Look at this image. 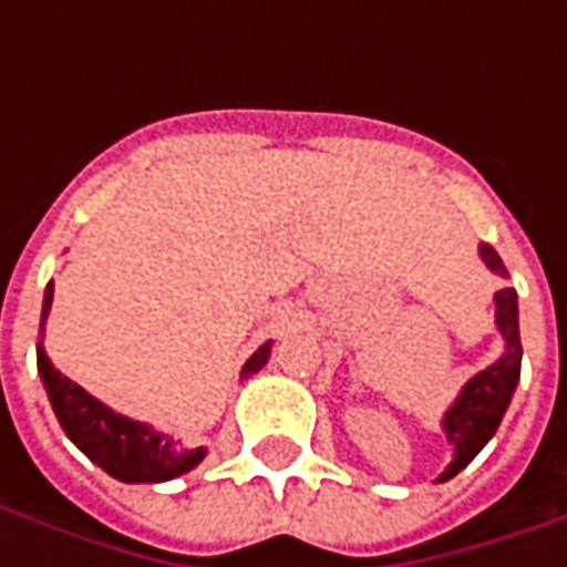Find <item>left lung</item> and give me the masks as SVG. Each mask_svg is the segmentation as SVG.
<instances>
[{
  "label": "left lung",
  "mask_w": 567,
  "mask_h": 567,
  "mask_svg": "<svg viewBox=\"0 0 567 567\" xmlns=\"http://www.w3.org/2000/svg\"><path fill=\"white\" fill-rule=\"evenodd\" d=\"M480 255L486 260L488 267L501 276H507L504 264H501L498 251L492 246H480ZM495 303H498V328L507 340V352L486 368L483 373H476L474 380L464 385V392L458 394V401L452 404V410L443 419V427H446V437L455 446V458L446 467V474L440 480H450L462 467L471 464L476 452L486 446L492 434L498 431L501 416L511 404L513 389H516V380H519V358H523V343H519V319H516V291L513 288H501L495 295Z\"/></svg>",
  "instance_id": "8db88e82"
}]
</instances>
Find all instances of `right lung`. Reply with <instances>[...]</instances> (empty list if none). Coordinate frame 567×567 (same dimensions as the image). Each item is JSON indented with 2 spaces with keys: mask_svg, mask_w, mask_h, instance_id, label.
I'll use <instances>...</instances> for the list:
<instances>
[{
  "mask_svg": "<svg viewBox=\"0 0 567 567\" xmlns=\"http://www.w3.org/2000/svg\"><path fill=\"white\" fill-rule=\"evenodd\" d=\"M51 300H54V282L44 288L42 328L48 312H51ZM35 352H39V373H42L44 389H48L51 406H54L66 437L91 462L100 464L105 474L124 480V483H163V480H173V476L185 474L194 464L203 462V455H206L203 446L190 452H173V440L151 431L142 422L117 416L109 406H103L96 398L84 392L79 382L63 377L51 364V358L44 355L42 343ZM267 358H270V343L260 346L258 352L248 358L243 377L264 368Z\"/></svg>",
  "mask_w": 567,
  "mask_h": 567,
  "instance_id": "1",
  "label": "right lung"
}]
</instances>
